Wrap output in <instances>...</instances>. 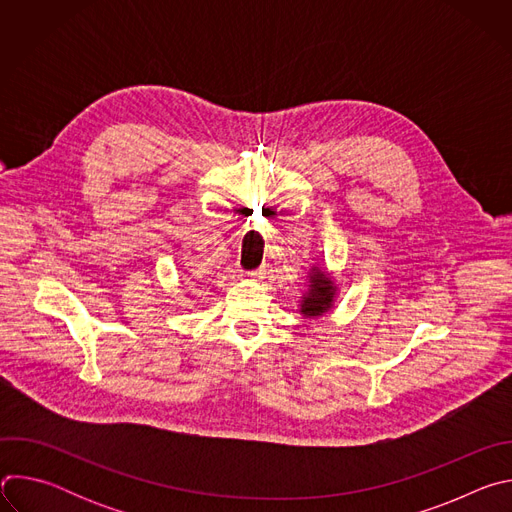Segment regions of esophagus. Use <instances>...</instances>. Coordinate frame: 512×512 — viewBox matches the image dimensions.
I'll list each match as a JSON object with an SVG mask.
<instances>
[{"mask_svg":"<svg viewBox=\"0 0 512 512\" xmlns=\"http://www.w3.org/2000/svg\"><path fill=\"white\" fill-rule=\"evenodd\" d=\"M267 271H269V265H259L257 269H253V271H249V277L251 279H255V281H261L265 275H267Z\"/></svg>","mask_w":512,"mask_h":512,"instance_id":"34e87169","label":"esophagus"}]
</instances>
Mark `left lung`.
I'll return each instance as SVG.
<instances>
[{
	"instance_id": "left-lung-1",
	"label": "left lung",
	"mask_w": 512,
	"mask_h": 512,
	"mask_svg": "<svg viewBox=\"0 0 512 512\" xmlns=\"http://www.w3.org/2000/svg\"><path fill=\"white\" fill-rule=\"evenodd\" d=\"M334 296H336V285H334L330 273H326L318 267H312L310 285H308L306 296L300 302V312L306 318H318L332 308Z\"/></svg>"
}]
</instances>
